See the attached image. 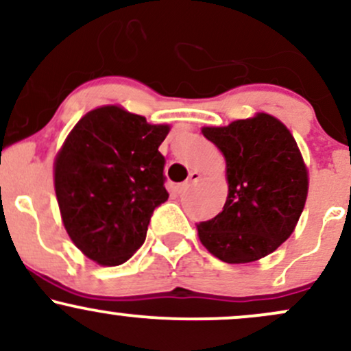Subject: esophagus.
I'll list each match as a JSON object with an SVG mask.
<instances>
[{
	"label": "esophagus",
	"mask_w": 351,
	"mask_h": 351,
	"mask_svg": "<svg viewBox=\"0 0 351 351\" xmlns=\"http://www.w3.org/2000/svg\"><path fill=\"white\" fill-rule=\"evenodd\" d=\"M199 178H201V175H199L198 171H191V173H189V178L184 181L183 184H180V186H178V193H186L188 189L193 186V184L198 183Z\"/></svg>",
	"instance_id": "obj_1"
}]
</instances>
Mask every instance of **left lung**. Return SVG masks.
Here are the masks:
<instances>
[{
    "label": "left lung",
    "instance_id": "obj_1",
    "mask_svg": "<svg viewBox=\"0 0 351 351\" xmlns=\"http://www.w3.org/2000/svg\"><path fill=\"white\" fill-rule=\"evenodd\" d=\"M201 132L226 158L229 191L223 211L196 226L199 241L223 263H254L295 229L307 199V167L289 128L263 112Z\"/></svg>",
    "mask_w": 351,
    "mask_h": 351
}]
</instances>
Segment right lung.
I'll use <instances>...</instances> for the list:
<instances>
[{"label": "right lung", "mask_w": 351, "mask_h": 351, "mask_svg": "<svg viewBox=\"0 0 351 351\" xmlns=\"http://www.w3.org/2000/svg\"><path fill=\"white\" fill-rule=\"evenodd\" d=\"M168 125H150L117 106L75 123L54 162V188L67 234L88 259L120 265L145 243L150 217L168 199Z\"/></svg>", "instance_id": "obj_1"}]
</instances>
